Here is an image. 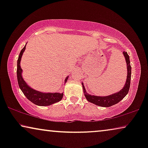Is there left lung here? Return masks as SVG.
Instances as JSON below:
<instances>
[{"label":"left lung","mask_w":148,"mask_h":148,"mask_svg":"<svg viewBox=\"0 0 148 148\" xmlns=\"http://www.w3.org/2000/svg\"><path fill=\"white\" fill-rule=\"evenodd\" d=\"M123 55L125 58L127 63V80L125 82V84L123 89H121L120 91L117 92L114 94H112L108 96H94V95L89 94L87 92L86 89L85 88L84 83H82V88L84 90V93L87 100L88 102L93 104L97 105V106H102V107H110L111 106L117 104L122 100L123 98L126 96V95L128 94L129 88H130V83H131V66L130 64V60H129V56L127 52H123Z\"/></svg>","instance_id":"obj_1"}]
</instances>
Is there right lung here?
<instances>
[{"instance_id": "add662e5", "label": "right lung", "mask_w": 148, "mask_h": 148, "mask_svg": "<svg viewBox=\"0 0 148 148\" xmlns=\"http://www.w3.org/2000/svg\"><path fill=\"white\" fill-rule=\"evenodd\" d=\"M26 44L24 46L23 49L21 50L20 54L18 57L17 60V82L19 84V88L21 89L22 92L25 95L29 101H31L34 104L38 105V106H50V105L53 104L54 103L59 102L62 100L63 97V92H43L40 91L36 90L30 87L25 81L24 80L22 76V72L23 70L21 67L20 63H21V60L23 56V54L25 50ZM69 78V76L66 77L64 79V84H65L66 81Z\"/></svg>"}]
</instances>
